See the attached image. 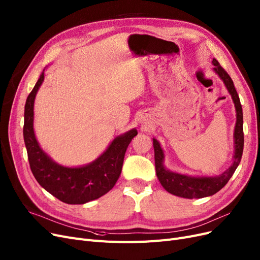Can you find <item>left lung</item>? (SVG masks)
Returning <instances> with one entry per match:
<instances>
[{"instance_id":"8db88e82","label":"left lung","mask_w":260,"mask_h":260,"mask_svg":"<svg viewBox=\"0 0 260 260\" xmlns=\"http://www.w3.org/2000/svg\"><path fill=\"white\" fill-rule=\"evenodd\" d=\"M215 73L220 77L227 86L228 92L232 94L233 101L235 103V107L237 111V123L235 127V156L234 164L229 169L224 171L222 175L212 177V178H194L184 175H179L176 172H171L167 170L162 160H164V153L159 146L157 140L153 139V147H154V158H155V168L156 176L167 191L170 194L176 195L183 198H204L207 196H212L219 189H222L233 177L234 172L241 161L243 146H244V134H243V112L242 106L240 103L239 95L235 88L233 79L230 78L228 73L223 69L216 59L212 61Z\"/></svg>"}]
</instances>
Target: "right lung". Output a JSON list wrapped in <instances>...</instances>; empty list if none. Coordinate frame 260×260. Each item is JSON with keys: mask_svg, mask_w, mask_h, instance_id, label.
Returning <instances> with one entry per match:
<instances>
[{"mask_svg": "<svg viewBox=\"0 0 260 260\" xmlns=\"http://www.w3.org/2000/svg\"><path fill=\"white\" fill-rule=\"evenodd\" d=\"M43 81L44 73L28 94L24 106L23 138L32 174L47 191L65 204L82 205L98 199L107 194L118 181L125 152L138 133L132 129L117 137L103 155L86 166L69 168L55 164L38 146L33 129L34 100Z\"/></svg>", "mask_w": 260, "mask_h": 260, "instance_id": "1", "label": "right lung"}]
</instances>
